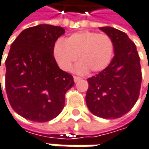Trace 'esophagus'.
<instances>
[{
  "label": "esophagus",
  "mask_w": 149,
  "mask_h": 149,
  "mask_svg": "<svg viewBox=\"0 0 149 149\" xmlns=\"http://www.w3.org/2000/svg\"><path fill=\"white\" fill-rule=\"evenodd\" d=\"M81 80V78L80 77H78V76H74V82L76 83V82H78L79 80Z\"/></svg>",
  "instance_id": "obj_1"
}]
</instances>
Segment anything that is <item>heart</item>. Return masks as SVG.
Wrapping results in <instances>:
<instances>
[{"instance_id": "heart-1", "label": "heart", "mask_w": 149, "mask_h": 149, "mask_svg": "<svg viewBox=\"0 0 149 149\" xmlns=\"http://www.w3.org/2000/svg\"><path fill=\"white\" fill-rule=\"evenodd\" d=\"M113 41L104 33L80 31L71 35L64 41L58 40L54 46V57L59 67L69 71L78 60L77 72L92 73L106 69L113 55Z\"/></svg>"}]
</instances>
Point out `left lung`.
I'll return each mask as SVG.
<instances>
[{
  "instance_id": "left-lung-1",
  "label": "left lung",
  "mask_w": 149,
  "mask_h": 149,
  "mask_svg": "<svg viewBox=\"0 0 149 149\" xmlns=\"http://www.w3.org/2000/svg\"><path fill=\"white\" fill-rule=\"evenodd\" d=\"M112 38L114 56L109 66L87 79L86 105L93 114L117 119L136 102L142 84V69L136 45L128 36L112 27L99 28Z\"/></svg>"
}]
</instances>
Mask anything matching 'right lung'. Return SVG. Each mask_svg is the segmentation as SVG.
Wrapping results in <instances>:
<instances>
[{
	"label": "right lung",
	"instance_id": "obj_1",
	"mask_svg": "<svg viewBox=\"0 0 149 149\" xmlns=\"http://www.w3.org/2000/svg\"><path fill=\"white\" fill-rule=\"evenodd\" d=\"M64 33L62 27L40 24L23 30L11 46L6 91L13 110L27 120L47 122L56 118L64 107L65 93L74 85L53 56L55 42Z\"/></svg>",
	"mask_w": 149,
	"mask_h": 149
}]
</instances>
